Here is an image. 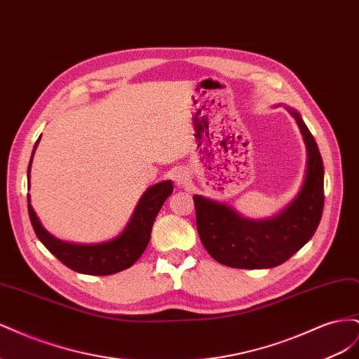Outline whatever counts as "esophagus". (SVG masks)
<instances>
[{"label":"esophagus","mask_w":359,"mask_h":359,"mask_svg":"<svg viewBox=\"0 0 359 359\" xmlns=\"http://www.w3.org/2000/svg\"><path fill=\"white\" fill-rule=\"evenodd\" d=\"M175 182H177V186H180V187H187L189 182H190L189 172L184 170V169H178L175 172Z\"/></svg>","instance_id":"obj_1"}]
</instances>
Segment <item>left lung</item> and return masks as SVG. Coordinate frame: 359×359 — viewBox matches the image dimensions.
Here are the masks:
<instances>
[{"label":"left lung","instance_id":"1","mask_svg":"<svg viewBox=\"0 0 359 359\" xmlns=\"http://www.w3.org/2000/svg\"><path fill=\"white\" fill-rule=\"evenodd\" d=\"M295 116L307 145L304 186L285 211L264 222L245 220L229 206L194 196L196 226L206 252L217 262L240 269L274 268L307 244L323 211V161L316 140L299 114Z\"/></svg>","mask_w":359,"mask_h":359}]
</instances>
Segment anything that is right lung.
Wrapping results in <instances>:
<instances>
[{
  "label": "right lung",
  "instance_id": "1",
  "mask_svg": "<svg viewBox=\"0 0 359 359\" xmlns=\"http://www.w3.org/2000/svg\"><path fill=\"white\" fill-rule=\"evenodd\" d=\"M39 140L40 137L37 139L34 149L39 144ZM32 154H34V151H32ZM31 160L28 166V182ZM172 191L173 186L170 181H163L156 184L153 187H149L142 194V198H140L132 215V220L128 222L124 232L109 243L95 245L69 244L53 238L39 222L37 215L29 203V194L28 214L37 238L61 264L81 274L111 276L130 268L140 256H142L149 243L151 229H153L156 217L163 203H165V201L172 194Z\"/></svg>",
  "mask_w": 359,
  "mask_h": 359
}]
</instances>
